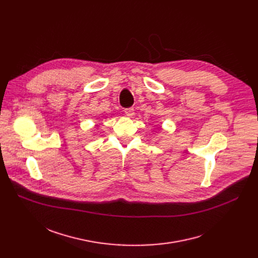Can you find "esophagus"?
<instances>
[{
  "mask_svg": "<svg viewBox=\"0 0 258 258\" xmlns=\"http://www.w3.org/2000/svg\"><path fill=\"white\" fill-rule=\"evenodd\" d=\"M134 111H135L134 108H126V109H124V113H125V115L128 116V117H133V115L135 114Z\"/></svg>",
  "mask_w": 258,
  "mask_h": 258,
  "instance_id": "esophagus-1",
  "label": "esophagus"
}]
</instances>
